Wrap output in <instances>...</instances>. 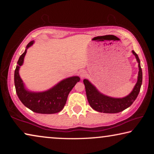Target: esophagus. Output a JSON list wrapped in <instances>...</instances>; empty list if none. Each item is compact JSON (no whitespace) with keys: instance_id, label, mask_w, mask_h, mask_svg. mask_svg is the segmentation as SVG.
<instances>
[{"instance_id":"1","label":"esophagus","mask_w":154,"mask_h":154,"mask_svg":"<svg viewBox=\"0 0 154 154\" xmlns=\"http://www.w3.org/2000/svg\"><path fill=\"white\" fill-rule=\"evenodd\" d=\"M86 72H85V71H82L80 72V73H79V75H80V77H81V78H82V79H83V78L84 77H85V76H86Z\"/></svg>"}]
</instances>
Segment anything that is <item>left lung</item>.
Returning a JSON list of instances; mask_svg holds the SVG:
<instances>
[{
    "label": "left lung",
    "mask_w": 154,
    "mask_h": 154,
    "mask_svg": "<svg viewBox=\"0 0 154 154\" xmlns=\"http://www.w3.org/2000/svg\"><path fill=\"white\" fill-rule=\"evenodd\" d=\"M135 56L137 61L139 63V73H138L137 82L133 90L128 95L123 98H113L103 94L99 92L97 88L88 79H83L85 85V92L87 98L91 107L95 111L105 113H117L128 108L136 100L139 95L140 87L142 85L143 73L140 67V62L137 54L134 50L132 51Z\"/></svg>",
    "instance_id": "obj_1"
}]
</instances>
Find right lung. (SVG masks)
Segmentation results:
<instances>
[{
	"instance_id": "right-lung-1",
	"label": "right lung",
	"mask_w": 154,
	"mask_h": 154,
	"mask_svg": "<svg viewBox=\"0 0 154 154\" xmlns=\"http://www.w3.org/2000/svg\"><path fill=\"white\" fill-rule=\"evenodd\" d=\"M35 41L28 44L24 53L17 61L14 73V83L17 95L25 106L31 111L41 114H53L60 111L66 104L68 95L75 84L80 81L78 76H72L62 79L50 89L43 92H32L25 87L19 74L20 68L24 63L27 49Z\"/></svg>"
}]
</instances>
